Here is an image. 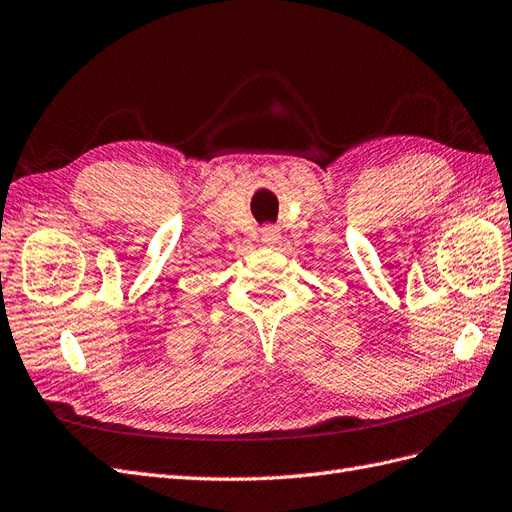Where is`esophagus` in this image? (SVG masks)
Wrapping results in <instances>:
<instances>
[{"label": "esophagus", "instance_id": "1", "mask_svg": "<svg viewBox=\"0 0 512 512\" xmlns=\"http://www.w3.org/2000/svg\"><path fill=\"white\" fill-rule=\"evenodd\" d=\"M281 240V229L279 227H264L261 229V242L266 246H274Z\"/></svg>", "mask_w": 512, "mask_h": 512}]
</instances>
